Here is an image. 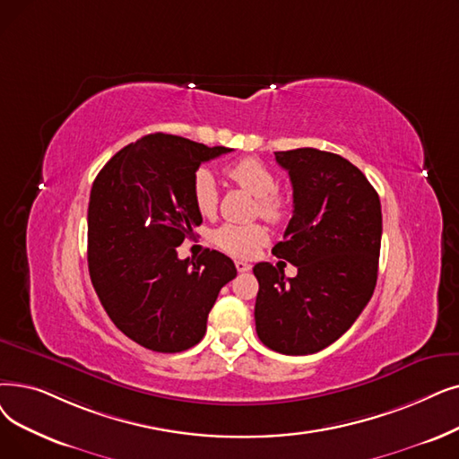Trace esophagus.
I'll list each match as a JSON object with an SVG mask.
<instances>
[{
    "label": "esophagus",
    "mask_w": 459,
    "mask_h": 459,
    "mask_svg": "<svg viewBox=\"0 0 459 459\" xmlns=\"http://www.w3.org/2000/svg\"><path fill=\"white\" fill-rule=\"evenodd\" d=\"M236 270L240 272V273H246V272L251 270V264H247V263H244V261H236Z\"/></svg>",
    "instance_id": "1"
}]
</instances>
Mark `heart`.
Listing matches in <instances>:
<instances>
[{
	"instance_id": "obj_1",
	"label": "heart",
	"mask_w": 459,
	"mask_h": 459,
	"mask_svg": "<svg viewBox=\"0 0 459 459\" xmlns=\"http://www.w3.org/2000/svg\"><path fill=\"white\" fill-rule=\"evenodd\" d=\"M227 174L234 184L256 196L255 212L261 213L268 221L277 223L287 215V201L275 191V174L263 161L253 157L240 159V161H234L227 167ZM191 196L198 213L206 217L215 213L219 204V189L213 174L208 169H198L195 172L191 182ZM266 238L268 234L264 227L256 223H225L212 232V242L219 249L244 258L255 255L258 247H263L266 244Z\"/></svg>"
}]
</instances>
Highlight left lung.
Segmentation results:
<instances>
[{
  "mask_svg": "<svg viewBox=\"0 0 459 459\" xmlns=\"http://www.w3.org/2000/svg\"><path fill=\"white\" fill-rule=\"evenodd\" d=\"M292 184V217L272 253L298 268L258 263L255 326L281 354H313L352 326L375 290L381 201L360 169L315 148L275 152Z\"/></svg>",
  "mask_w": 459,
  "mask_h": 459,
  "instance_id": "obj_1",
  "label": "left lung"
}]
</instances>
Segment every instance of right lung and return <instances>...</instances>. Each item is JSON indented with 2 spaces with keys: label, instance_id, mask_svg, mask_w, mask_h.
<instances>
[{
  "label": "right lung",
  "instance_id": "obj_1",
  "mask_svg": "<svg viewBox=\"0 0 459 459\" xmlns=\"http://www.w3.org/2000/svg\"><path fill=\"white\" fill-rule=\"evenodd\" d=\"M232 152L153 133L119 150L97 174L88 206V266L110 321L155 352H182L206 333L208 313L236 277L215 249L189 261L178 246L203 223L191 196L201 163Z\"/></svg>",
  "mask_w": 459,
  "mask_h": 459
}]
</instances>
